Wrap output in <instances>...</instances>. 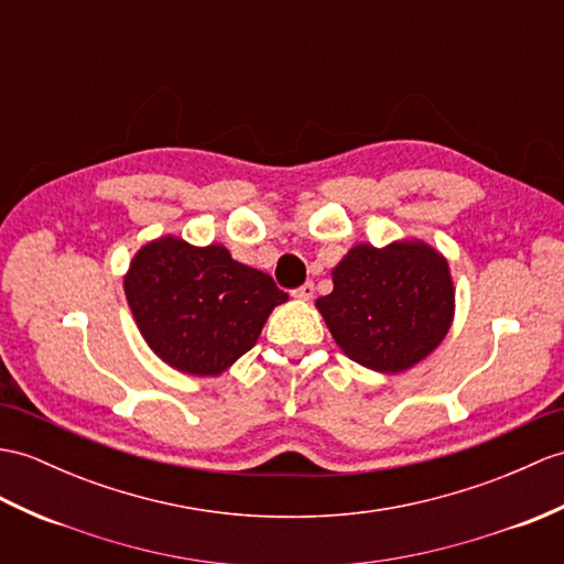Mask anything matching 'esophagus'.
Listing matches in <instances>:
<instances>
[{
    "label": "esophagus",
    "mask_w": 564,
    "mask_h": 564,
    "mask_svg": "<svg viewBox=\"0 0 564 564\" xmlns=\"http://www.w3.org/2000/svg\"><path fill=\"white\" fill-rule=\"evenodd\" d=\"M293 295H295L297 300H305V303H307V300H312V297H314V283H312V281H307V283H303L300 288H295Z\"/></svg>",
    "instance_id": "esophagus-1"
}]
</instances>
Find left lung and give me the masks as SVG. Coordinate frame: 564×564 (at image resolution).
<instances>
[{
	"label": "left lung",
	"instance_id": "8db88e82",
	"mask_svg": "<svg viewBox=\"0 0 564 564\" xmlns=\"http://www.w3.org/2000/svg\"><path fill=\"white\" fill-rule=\"evenodd\" d=\"M317 310L350 360L397 375L427 358L454 319L449 264L423 240L356 245L332 271Z\"/></svg>",
	"mask_w": 564,
	"mask_h": 564
}]
</instances>
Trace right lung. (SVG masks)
Wrapping results in <instances>:
<instances>
[{
	"instance_id": "1",
	"label": "right lung",
	"mask_w": 564,
	"mask_h": 564,
	"mask_svg": "<svg viewBox=\"0 0 564 564\" xmlns=\"http://www.w3.org/2000/svg\"><path fill=\"white\" fill-rule=\"evenodd\" d=\"M124 295L149 348L194 377L228 370L288 300L269 273L235 261L223 245L194 247L175 235L134 254Z\"/></svg>"
}]
</instances>
